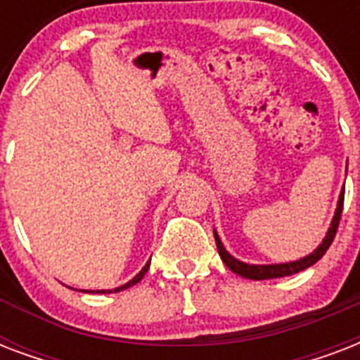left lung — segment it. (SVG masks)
Masks as SVG:
<instances>
[{
	"instance_id": "8db88e82",
	"label": "left lung",
	"mask_w": 360,
	"mask_h": 360,
	"mask_svg": "<svg viewBox=\"0 0 360 360\" xmlns=\"http://www.w3.org/2000/svg\"><path fill=\"white\" fill-rule=\"evenodd\" d=\"M342 207H344V188H342L340 196H338V203H336L335 217L330 220L329 230H327V236L323 237V240L319 243V246L314 252H310L308 256L297 259V262L290 263H271V265H254V263H245L233 257L230 252L226 250L222 240H220L219 233L214 231V240H217V248H219V254L222 257V262L226 263V267L233 271L236 274L243 276V278L248 280H271V278H282V276H291V274L301 273L304 269L312 267L314 263L319 262L323 254L327 252V248L330 246L333 239L336 236V230H338V224H340L342 217Z\"/></svg>"
}]
</instances>
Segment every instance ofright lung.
<instances>
[{"label":"right lung","instance_id":"right-lung-1","mask_svg":"<svg viewBox=\"0 0 360 360\" xmlns=\"http://www.w3.org/2000/svg\"><path fill=\"white\" fill-rule=\"evenodd\" d=\"M149 262H151V259H149ZM149 262H147L146 265H143V269H141L140 273L136 274L134 278L129 280V282H127V284L121 285V288H115V290H80V291H84V293H117V291L127 290V288H130V285L138 284V282H140V280L143 278V274H146V273H147V269H149Z\"/></svg>","mask_w":360,"mask_h":360}]
</instances>
